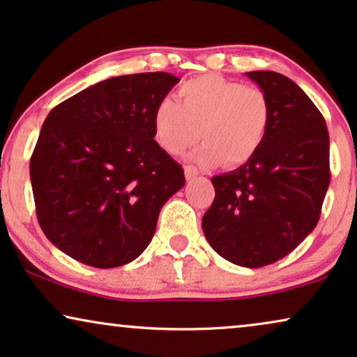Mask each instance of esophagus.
<instances>
[{
	"instance_id": "34e87169",
	"label": "esophagus",
	"mask_w": 357,
	"mask_h": 357,
	"mask_svg": "<svg viewBox=\"0 0 357 357\" xmlns=\"http://www.w3.org/2000/svg\"><path fill=\"white\" fill-rule=\"evenodd\" d=\"M184 174H186L188 181H192L194 178H197V174H199V171L194 168V166H186V168H184Z\"/></svg>"
}]
</instances>
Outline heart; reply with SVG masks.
I'll return each instance as SVG.
<instances>
[{
    "label": "heart",
    "instance_id": "b5f03b06",
    "mask_svg": "<svg viewBox=\"0 0 357 357\" xmlns=\"http://www.w3.org/2000/svg\"><path fill=\"white\" fill-rule=\"evenodd\" d=\"M178 103L163 98L153 110V137L169 155H179L197 142L191 160L201 166L224 161L247 163L264 145L272 120L267 93L215 74L188 80L178 89Z\"/></svg>",
    "mask_w": 357,
    "mask_h": 357
}]
</instances>
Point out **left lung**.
<instances>
[{
  "instance_id": "left-lung-1",
  "label": "left lung",
  "mask_w": 357,
  "mask_h": 357,
  "mask_svg": "<svg viewBox=\"0 0 357 357\" xmlns=\"http://www.w3.org/2000/svg\"><path fill=\"white\" fill-rule=\"evenodd\" d=\"M245 75L270 100L268 133L252 160L211 179L215 197L202 231L225 260L259 268L290 254L317 227L329 186V135L291 79L272 70Z\"/></svg>"
}]
</instances>
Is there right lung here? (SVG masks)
I'll list each match as a JSON object with an SVG mask.
<instances>
[{"mask_svg": "<svg viewBox=\"0 0 357 357\" xmlns=\"http://www.w3.org/2000/svg\"><path fill=\"white\" fill-rule=\"evenodd\" d=\"M178 82L168 72L119 75L49 112L29 174L39 225L59 250L114 268L146 249L161 207L186 183L151 123Z\"/></svg>", "mask_w": 357, "mask_h": 357, "instance_id": "1", "label": "right lung"}]
</instances>
